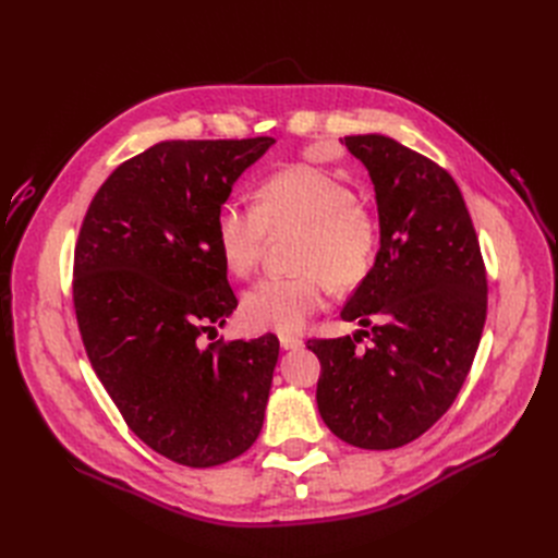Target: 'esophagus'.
I'll return each instance as SVG.
<instances>
[{
    "label": "esophagus",
    "instance_id": "34e87169",
    "mask_svg": "<svg viewBox=\"0 0 558 558\" xmlns=\"http://www.w3.org/2000/svg\"><path fill=\"white\" fill-rule=\"evenodd\" d=\"M279 344L283 347V349H300L302 347V340L298 335H279Z\"/></svg>",
    "mask_w": 558,
    "mask_h": 558
}]
</instances>
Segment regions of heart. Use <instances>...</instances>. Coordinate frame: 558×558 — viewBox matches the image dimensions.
Instances as JSON below:
<instances>
[{"instance_id":"heart-1","label":"heart","mask_w":558,"mask_h":558,"mask_svg":"<svg viewBox=\"0 0 558 558\" xmlns=\"http://www.w3.org/2000/svg\"><path fill=\"white\" fill-rule=\"evenodd\" d=\"M298 230L293 265L302 272L267 277L242 298L251 330L298 332L324 307L328 280L359 283L373 267L379 230L373 214L349 185L314 165H289L267 174L256 189V207L223 199L214 214V242L234 277L256 269L269 234Z\"/></svg>"}]
</instances>
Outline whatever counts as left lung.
Masks as SVG:
<instances>
[{
	"mask_svg": "<svg viewBox=\"0 0 558 558\" xmlns=\"http://www.w3.org/2000/svg\"><path fill=\"white\" fill-rule=\"evenodd\" d=\"M340 142L375 183L379 251L342 310L369 330L307 342L320 361L316 402L340 440L396 449L459 396L486 320V269L447 170L384 134Z\"/></svg>",
	"mask_w": 558,
	"mask_h": 558,
	"instance_id": "8db88e82",
	"label": "left lung"
}]
</instances>
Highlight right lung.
<instances>
[{
  "label": "right lung",
  "instance_id": "obj_1",
  "mask_svg": "<svg viewBox=\"0 0 558 558\" xmlns=\"http://www.w3.org/2000/svg\"><path fill=\"white\" fill-rule=\"evenodd\" d=\"M272 137L160 142L118 165L74 251L83 347L130 430L165 459L221 465L260 435L279 340L199 344L238 307L214 214Z\"/></svg>",
  "mask_w": 558,
  "mask_h": 558
}]
</instances>
